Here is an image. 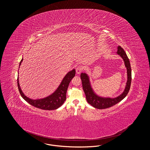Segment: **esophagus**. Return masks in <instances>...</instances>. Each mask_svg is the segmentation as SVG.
<instances>
[{
  "instance_id": "1",
  "label": "esophagus",
  "mask_w": 150,
  "mask_h": 150,
  "mask_svg": "<svg viewBox=\"0 0 150 150\" xmlns=\"http://www.w3.org/2000/svg\"><path fill=\"white\" fill-rule=\"evenodd\" d=\"M83 70V67H81V66H78V67H76V73H77L78 74H80Z\"/></svg>"
}]
</instances>
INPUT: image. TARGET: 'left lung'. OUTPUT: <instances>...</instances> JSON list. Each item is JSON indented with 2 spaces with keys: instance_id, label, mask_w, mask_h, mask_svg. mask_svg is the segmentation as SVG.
<instances>
[{
  "instance_id": "obj_1",
  "label": "left lung",
  "mask_w": 150,
  "mask_h": 150,
  "mask_svg": "<svg viewBox=\"0 0 150 150\" xmlns=\"http://www.w3.org/2000/svg\"><path fill=\"white\" fill-rule=\"evenodd\" d=\"M117 54H119L122 58L123 59L125 67L127 69V75H128V80L127 83V85L124 92L120 95L119 97L115 98H102L97 96L94 92L91 86L89 83V80L88 75L86 73H81L80 75V78L81 79L82 86L83 88V91L85 93L86 99L88 103L92 105L96 108L98 109H105L109 107H111L116 105V103L120 102L121 100H123L128 94L132 81V71H131V66L130 64L129 59L127 56L126 53L125 52L123 48L119 45L117 47Z\"/></svg>"
}]
</instances>
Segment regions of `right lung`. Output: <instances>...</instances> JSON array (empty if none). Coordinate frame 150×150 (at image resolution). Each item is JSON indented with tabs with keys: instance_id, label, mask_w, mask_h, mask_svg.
Wrapping results in <instances>:
<instances>
[{
	"instance_id": "right-lung-1",
	"label": "right lung",
	"mask_w": 150,
	"mask_h": 150,
	"mask_svg": "<svg viewBox=\"0 0 150 150\" xmlns=\"http://www.w3.org/2000/svg\"><path fill=\"white\" fill-rule=\"evenodd\" d=\"M23 61V58L20 62V66L21 65L22 62ZM75 75V70L74 69L71 71L69 72L66 75L63 79L61 84L57 88V90L54 93L49 97L44 98L40 100H33L30 99L22 92L20 88L18 77L17 78V85L19 92L20 93L22 97L27 102L31 105L34 107L45 110H56L58 108L61 106L64 103L65 100L66 99V92L72 79L73 78Z\"/></svg>"
}]
</instances>
